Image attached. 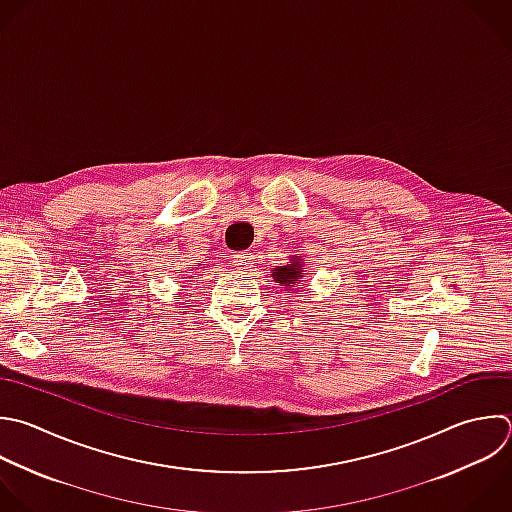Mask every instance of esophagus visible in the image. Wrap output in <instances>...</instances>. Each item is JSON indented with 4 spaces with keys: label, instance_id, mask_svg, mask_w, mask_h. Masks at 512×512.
Segmentation results:
<instances>
[{
    "label": "esophagus",
    "instance_id": "esophagus-1",
    "mask_svg": "<svg viewBox=\"0 0 512 512\" xmlns=\"http://www.w3.org/2000/svg\"><path fill=\"white\" fill-rule=\"evenodd\" d=\"M232 262H234L236 270H238V272H244V274L254 268V258H252L250 252H238V254H234V256H232Z\"/></svg>",
    "mask_w": 512,
    "mask_h": 512
}]
</instances>
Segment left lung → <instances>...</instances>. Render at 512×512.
<instances>
[{
  "label": "left lung",
  "mask_w": 512,
  "mask_h": 512,
  "mask_svg": "<svg viewBox=\"0 0 512 512\" xmlns=\"http://www.w3.org/2000/svg\"><path fill=\"white\" fill-rule=\"evenodd\" d=\"M304 272H306V270H304L302 258H300V256H292L290 264H286V266H276V268L272 270V276H274V280H276L278 284L290 288V286H296V284L302 282Z\"/></svg>",
  "instance_id": "1"
}]
</instances>
